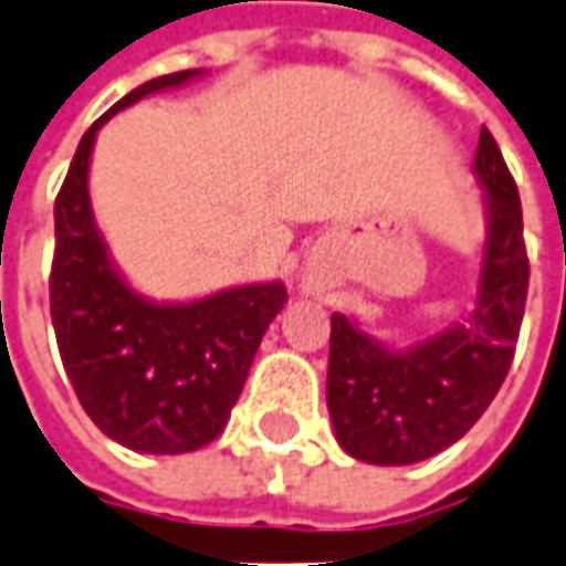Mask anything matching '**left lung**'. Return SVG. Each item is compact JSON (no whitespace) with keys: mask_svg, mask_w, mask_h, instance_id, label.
I'll use <instances>...</instances> for the list:
<instances>
[{"mask_svg":"<svg viewBox=\"0 0 566 566\" xmlns=\"http://www.w3.org/2000/svg\"><path fill=\"white\" fill-rule=\"evenodd\" d=\"M471 171L484 187L486 240L469 314L407 348L333 314L326 407L342 450L369 465H412L447 450L484 416L512 366L530 264L521 197L486 128Z\"/></svg>","mask_w":566,"mask_h":566,"instance_id":"8db88e82","label":"left lung"}]
</instances>
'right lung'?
I'll return each mask as SVG.
<instances>
[{
  "label": "right lung",
  "mask_w": 566,
  "mask_h": 566,
  "mask_svg": "<svg viewBox=\"0 0 566 566\" xmlns=\"http://www.w3.org/2000/svg\"><path fill=\"white\" fill-rule=\"evenodd\" d=\"M178 70L119 97L82 135L54 202L52 323L88 419L135 453H193L224 431L264 329L286 302L280 280L190 302H157L128 283L97 231L88 166L101 126L142 97L200 80Z\"/></svg>",
  "instance_id": "right-lung-1"
}]
</instances>
